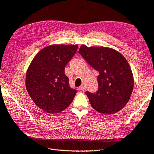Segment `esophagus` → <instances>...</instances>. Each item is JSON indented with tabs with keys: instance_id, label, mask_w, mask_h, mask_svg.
<instances>
[{
	"instance_id": "1",
	"label": "esophagus",
	"mask_w": 154,
	"mask_h": 154,
	"mask_svg": "<svg viewBox=\"0 0 154 154\" xmlns=\"http://www.w3.org/2000/svg\"><path fill=\"white\" fill-rule=\"evenodd\" d=\"M85 83H82V85H81L80 87H79V89L80 90H82V91H84L85 89Z\"/></svg>"
}]
</instances>
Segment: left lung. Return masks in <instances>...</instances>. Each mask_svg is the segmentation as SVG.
<instances>
[{
  "instance_id": "left-lung-1",
  "label": "left lung",
  "mask_w": 154,
  "mask_h": 154,
  "mask_svg": "<svg viewBox=\"0 0 154 154\" xmlns=\"http://www.w3.org/2000/svg\"><path fill=\"white\" fill-rule=\"evenodd\" d=\"M79 53L99 72L98 90L86 91L92 108L100 113L112 114L122 110L132 94L134 79L127 60L116 50L104 46L82 45Z\"/></svg>"
}]
</instances>
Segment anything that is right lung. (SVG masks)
<instances>
[{"label": "right lung", "mask_w": 154, "mask_h": 154, "mask_svg": "<svg viewBox=\"0 0 154 154\" xmlns=\"http://www.w3.org/2000/svg\"><path fill=\"white\" fill-rule=\"evenodd\" d=\"M78 45L53 44L33 58L26 77V86L35 105L46 112H60L71 104L77 90L69 85L65 67L75 54Z\"/></svg>", "instance_id": "add662e5"}]
</instances>
